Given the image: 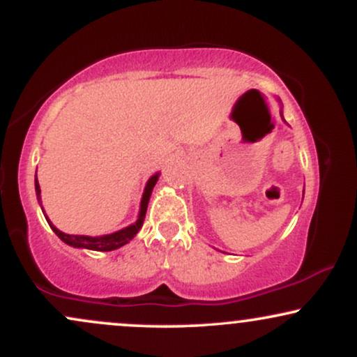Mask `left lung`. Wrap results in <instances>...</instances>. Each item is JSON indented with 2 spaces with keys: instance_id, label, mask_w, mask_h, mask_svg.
<instances>
[{
  "instance_id": "obj_1",
  "label": "left lung",
  "mask_w": 357,
  "mask_h": 357,
  "mask_svg": "<svg viewBox=\"0 0 357 357\" xmlns=\"http://www.w3.org/2000/svg\"><path fill=\"white\" fill-rule=\"evenodd\" d=\"M280 116H282V110H280ZM282 119H284V116H282Z\"/></svg>"
}]
</instances>
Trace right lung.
<instances>
[{"mask_svg":"<svg viewBox=\"0 0 357 357\" xmlns=\"http://www.w3.org/2000/svg\"><path fill=\"white\" fill-rule=\"evenodd\" d=\"M159 179V173L153 174L149 178V181L146 183V188H144V192H142V199H141V208H139V215H137V220L134 221L132 225H129V227L122 228V230L119 231H114V233H109V235H102V236H89V235H68V233H63L60 231L59 228L55 227V225L52 223L50 220H48V216L45 215V218H47L48 225H50V228L53 231H55V235L59 236V238L63 241V243L70 245L73 248H87V250H93V252H112V250H117L121 247H124L126 243H129L130 240L134 238V236L137 235L139 230L142 228V223H144V218H146V211H147V204H149V198H151V192H153L155 183H158ZM35 191H36V199H38L40 206H42V196H40V184H38V179H35ZM43 210V208H42Z\"/></svg>","mask_w":357,"mask_h":357,"instance_id":"1","label":"right lung"}]
</instances>
